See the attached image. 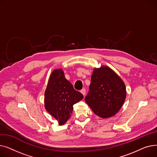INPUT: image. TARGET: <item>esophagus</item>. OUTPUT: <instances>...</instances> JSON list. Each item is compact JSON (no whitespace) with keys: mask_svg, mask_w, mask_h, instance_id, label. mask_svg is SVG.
<instances>
[{"mask_svg":"<svg viewBox=\"0 0 157 157\" xmlns=\"http://www.w3.org/2000/svg\"><path fill=\"white\" fill-rule=\"evenodd\" d=\"M81 93L82 94H83L84 96L85 95V94H86V90H85V88H83V89H82L81 90Z\"/></svg>","mask_w":157,"mask_h":157,"instance_id":"1","label":"esophagus"}]
</instances>
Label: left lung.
Returning <instances> with one entry per match:
<instances>
[{"label": "left lung", "mask_w": 157, "mask_h": 157, "mask_svg": "<svg viewBox=\"0 0 157 157\" xmlns=\"http://www.w3.org/2000/svg\"><path fill=\"white\" fill-rule=\"evenodd\" d=\"M126 94L124 82L111 69L103 65L94 69L85 100L95 114L107 118L119 111Z\"/></svg>", "instance_id": "8db88e82"}]
</instances>
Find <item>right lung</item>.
Listing matches in <instances>:
<instances>
[{
  "instance_id": "right-lung-1",
  "label": "right lung",
  "mask_w": 157,
  "mask_h": 157,
  "mask_svg": "<svg viewBox=\"0 0 157 157\" xmlns=\"http://www.w3.org/2000/svg\"><path fill=\"white\" fill-rule=\"evenodd\" d=\"M83 98V94L74 90L65 79L62 69L52 72L44 93V107L60 125L67 122L72 113L73 105Z\"/></svg>"
}]
</instances>
